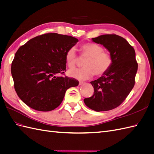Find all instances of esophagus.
<instances>
[{
    "mask_svg": "<svg viewBox=\"0 0 154 154\" xmlns=\"http://www.w3.org/2000/svg\"><path fill=\"white\" fill-rule=\"evenodd\" d=\"M84 84V82H79V85H82V84Z\"/></svg>",
    "mask_w": 154,
    "mask_h": 154,
    "instance_id": "1",
    "label": "esophagus"
}]
</instances>
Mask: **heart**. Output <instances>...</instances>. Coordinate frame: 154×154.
Wrapping results in <instances>:
<instances>
[{"mask_svg": "<svg viewBox=\"0 0 154 154\" xmlns=\"http://www.w3.org/2000/svg\"><path fill=\"white\" fill-rule=\"evenodd\" d=\"M82 57H87L84 62V67L69 70L70 76L78 80H86L93 75L102 76L111 68L113 59L111 55L104 51L100 45L89 42L82 44L80 49ZM78 61L76 49L70 47L65 54V61L69 68H73Z\"/></svg>", "mask_w": 154, "mask_h": 154, "instance_id": "b5f03b06", "label": "heart"}]
</instances>
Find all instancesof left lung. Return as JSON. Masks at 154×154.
<instances>
[{
  "label": "left lung",
  "mask_w": 154,
  "mask_h": 154,
  "mask_svg": "<svg viewBox=\"0 0 154 154\" xmlns=\"http://www.w3.org/2000/svg\"><path fill=\"white\" fill-rule=\"evenodd\" d=\"M92 40L110 51L113 63L106 73L90 82L94 93L84 101L96 112L110 110L125 100L135 84L138 69L135 51L125 38L115 34L100 35Z\"/></svg>",
  "instance_id": "8db88e82"
}]
</instances>
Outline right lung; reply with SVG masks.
I'll use <instances>...</instances> for the list:
<instances>
[{
    "label": "right lung",
    "mask_w": 154,
    "mask_h": 154,
    "mask_svg": "<svg viewBox=\"0 0 154 154\" xmlns=\"http://www.w3.org/2000/svg\"><path fill=\"white\" fill-rule=\"evenodd\" d=\"M78 40L68 35L46 33L18 49L11 66L18 97L32 109L48 112L58 107L66 90L78 85L73 78L57 76L66 71L65 54Z\"/></svg>",
    "instance_id": "obj_1"
}]
</instances>
